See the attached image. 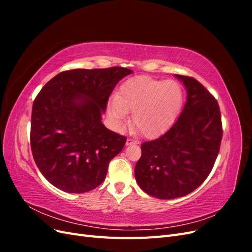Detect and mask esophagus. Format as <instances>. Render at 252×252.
Segmentation results:
<instances>
[{
  "mask_svg": "<svg viewBox=\"0 0 252 252\" xmlns=\"http://www.w3.org/2000/svg\"><path fill=\"white\" fill-rule=\"evenodd\" d=\"M134 144H136L135 141H133L132 139H127V141H126V146H130V145H134Z\"/></svg>",
  "mask_w": 252,
  "mask_h": 252,
  "instance_id": "34e87169",
  "label": "esophagus"
}]
</instances>
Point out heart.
<instances>
[{
  "label": "heart",
  "instance_id": "b5f03b06",
  "mask_svg": "<svg viewBox=\"0 0 252 252\" xmlns=\"http://www.w3.org/2000/svg\"><path fill=\"white\" fill-rule=\"evenodd\" d=\"M182 103V89L172 80L161 81L150 77H135L121 86L117 98L107 106L113 127L120 129L132 112L131 127L144 138L163 133L178 116Z\"/></svg>",
  "mask_w": 252,
  "mask_h": 252
}]
</instances>
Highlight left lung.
Here are the masks:
<instances>
[{
	"instance_id": "left-lung-1",
	"label": "left lung",
	"mask_w": 252,
	"mask_h": 252,
	"mask_svg": "<svg viewBox=\"0 0 252 252\" xmlns=\"http://www.w3.org/2000/svg\"><path fill=\"white\" fill-rule=\"evenodd\" d=\"M187 91L184 108L158 139L141 145L138 185L157 199L187 195L207 179L220 151L222 121L217 100L195 79L174 74Z\"/></svg>"
}]
</instances>
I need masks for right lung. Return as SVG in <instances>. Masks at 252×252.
Instances as JSON below:
<instances>
[{
	"mask_svg": "<svg viewBox=\"0 0 252 252\" xmlns=\"http://www.w3.org/2000/svg\"><path fill=\"white\" fill-rule=\"evenodd\" d=\"M130 73L123 67L67 70L36 95L30 145L37 168L53 186L83 193L102 184L126 143L104 126L102 114L113 88Z\"/></svg>",
	"mask_w": 252,
	"mask_h": 252,
	"instance_id": "add662e5",
	"label": "right lung"
}]
</instances>
